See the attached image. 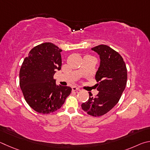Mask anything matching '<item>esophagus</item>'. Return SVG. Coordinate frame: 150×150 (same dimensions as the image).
Segmentation results:
<instances>
[{"label":"esophagus","mask_w":150,"mask_h":150,"mask_svg":"<svg viewBox=\"0 0 150 150\" xmlns=\"http://www.w3.org/2000/svg\"><path fill=\"white\" fill-rule=\"evenodd\" d=\"M72 91H80V90L78 88H77L76 86H73L72 88Z\"/></svg>","instance_id":"1"}]
</instances>
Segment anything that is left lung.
Instances as JSON below:
<instances>
[{"mask_svg":"<svg viewBox=\"0 0 150 150\" xmlns=\"http://www.w3.org/2000/svg\"><path fill=\"white\" fill-rule=\"evenodd\" d=\"M91 49L98 52L101 59L96 74L99 93L93 98L89 92V99L81 106L88 115L100 117L119 102L127 85V69L121 55L110 47L99 45Z\"/></svg>","mask_w":150,"mask_h":150,"instance_id":"8db88e82","label":"left lung"}]
</instances>
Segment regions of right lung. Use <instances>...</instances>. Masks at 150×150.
<instances>
[{
  "label": "right lung",
  "instance_id": "1",
  "mask_svg": "<svg viewBox=\"0 0 150 150\" xmlns=\"http://www.w3.org/2000/svg\"><path fill=\"white\" fill-rule=\"evenodd\" d=\"M62 50L51 43L38 45L25 57L20 70V86L34 111L49 114L59 109L72 88L57 86L54 74L61 69Z\"/></svg>",
  "mask_w": 150,
  "mask_h": 150
}]
</instances>
